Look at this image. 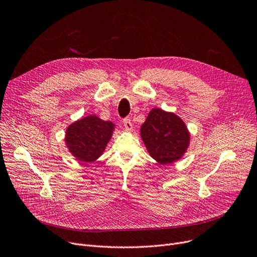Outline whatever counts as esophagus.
Here are the masks:
<instances>
[{"mask_svg":"<svg viewBox=\"0 0 257 257\" xmlns=\"http://www.w3.org/2000/svg\"><path fill=\"white\" fill-rule=\"evenodd\" d=\"M124 126L126 128L127 131H131L132 130V123H131V119L129 117H126L124 120Z\"/></svg>","mask_w":257,"mask_h":257,"instance_id":"obj_1","label":"esophagus"}]
</instances>
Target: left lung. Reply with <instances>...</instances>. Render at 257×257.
Returning a JSON list of instances; mask_svg holds the SVG:
<instances>
[{
  "instance_id": "1",
  "label": "left lung",
  "mask_w": 257,
  "mask_h": 257,
  "mask_svg": "<svg viewBox=\"0 0 257 257\" xmlns=\"http://www.w3.org/2000/svg\"><path fill=\"white\" fill-rule=\"evenodd\" d=\"M141 137L148 152L166 166L182 158L191 142L184 121L174 112L153 108L141 127Z\"/></svg>"
}]
</instances>
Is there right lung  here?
<instances>
[{
    "mask_svg": "<svg viewBox=\"0 0 257 257\" xmlns=\"http://www.w3.org/2000/svg\"><path fill=\"white\" fill-rule=\"evenodd\" d=\"M115 125L91 114L77 119L65 131V145L70 153L82 163L97 160L109 143Z\"/></svg>",
    "mask_w": 257,
    "mask_h": 257,
    "instance_id": "obj_1",
    "label": "right lung"
}]
</instances>
